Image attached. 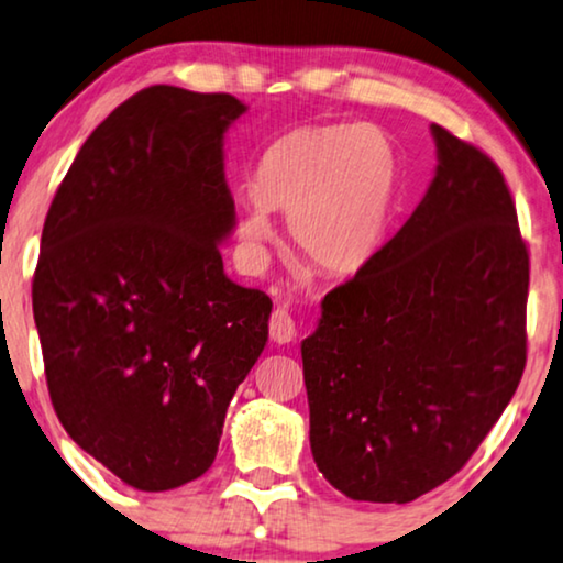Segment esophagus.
<instances>
[{
	"label": "esophagus",
	"mask_w": 563,
	"mask_h": 563,
	"mask_svg": "<svg viewBox=\"0 0 563 563\" xmlns=\"http://www.w3.org/2000/svg\"><path fill=\"white\" fill-rule=\"evenodd\" d=\"M269 336L277 344H286L296 336V321L286 309H275L269 317Z\"/></svg>",
	"instance_id": "34e87169"
}]
</instances>
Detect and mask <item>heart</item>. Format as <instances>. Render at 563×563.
<instances>
[{
	"label": "heart",
	"instance_id": "b5f03b06",
	"mask_svg": "<svg viewBox=\"0 0 563 563\" xmlns=\"http://www.w3.org/2000/svg\"><path fill=\"white\" fill-rule=\"evenodd\" d=\"M399 183V146L380 125H301L262 154L239 244L246 257H257L275 234L267 211H283L306 265L327 277L355 275L384 242Z\"/></svg>",
	"mask_w": 563,
	"mask_h": 563
}]
</instances>
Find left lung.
<instances>
[{
    "mask_svg": "<svg viewBox=\"0 0 563 563\" xmlns=\"http://www.w3.org/2000/svg\"><path fill=\"white\" fill-rule=\"evenodd\" d=\"M438 169L301 342L317 468L357 501L459 474L526 371L530 260L497 164L432 125Z\"/></svg>",
    "mask_w": 563,
    "mask_h": 563,
    "instance_id": "obj_1",
    "label": "left lung"
}]
</instances>
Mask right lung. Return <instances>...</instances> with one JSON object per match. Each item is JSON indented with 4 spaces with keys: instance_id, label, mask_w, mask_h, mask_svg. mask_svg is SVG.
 <instances>
[{
    "instance_id": "obj_1",
    "label": "right lung",
    "mask_w": 563,
    "mask_h": 563,
    "mask_svg": "<svg viewBox=\"0 0 563 563\" xmlns=\"http://www.w3.org/2000/svg\"><path fill=\"white\" fill-rule=\"evenodd\" d=\"M231 95L156 85L92 131L48 208L33 317L64 430L141 492L203 476L273 301L223 273Z\"/></svg>"
}]
</instances>
